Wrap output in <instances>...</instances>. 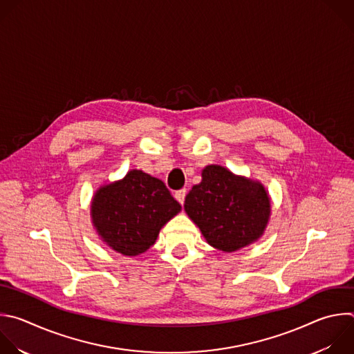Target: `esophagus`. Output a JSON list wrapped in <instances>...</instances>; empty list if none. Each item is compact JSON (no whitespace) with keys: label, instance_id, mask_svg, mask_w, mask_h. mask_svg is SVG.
<instances>
[{"label":"esophagus","instance_id":"obj_1","mask_svg":"<svg viewBox=\"0 0 354 354\" xmlns=\"http://www.w3.org/2000/svg\"><path fill=\"white\" fill-rule=\"evenodd\" d=\"M186 189H182V190H179V192H176L175 193V198L183 205V203H185V197H186Z\"/></svg>","mask_w":354,"mask_h":354}]
</instances>
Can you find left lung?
<instances>
[{
  "label": "left lung",
  "mask_w": 354,
  "mask_h": 354,
  "mask_svg": "<svg viewBox=\"0 0 354 354\" xmlns=\"http://www.w3.org/2000/svg\"><path fill=\"white\" fill-rule=\"evenodd\" d=\"M183 207L207 243L225 253L256 243L271 218V197L260 180L214 164L201 171Z\"/></svg>",
  "instance_id": "8db88e82"
}]
</instances>
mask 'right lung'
Listing matches in <instances>:
<instances>
[{
  "instance_id": "add662e5",
  "label": "right lung",
  "mask_w": 354,
  "mask_h": 354,
  "mask_svg": "<svg viewBox=\"0 0 354 354\" xmlns=\"http://www.w3.org/2000/svg\"><path fill=\"white\" fill-rule=\"evenodd\" d=\"M182 209L162 180L142 169L101 185L90 203L100 241L116 253L135 257L147 252L161 227Z\"/></svg>"
}]
</instances>
